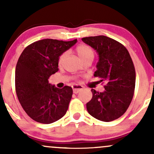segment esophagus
Returning <instances> with one entry per match:
<instances>
[{"mask_svg": "<svg viewBox=\"0 0 154 154\" xmlns=\"http://www.w3.org/2000/svg\"><path fill=\"white\" fill-rule=\"evenodd\" d=\"M72 89H73L74 93H78L79 92L82 91L83 88L82 86L79 85H74L72 86Z\"/></svg>", "mask_w": 154, "mask_h": 154, "instance_id": "1", "label": "esophagus"}]
</instances>
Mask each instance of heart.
Masks as SVG:
<instances>
[{
  "mask_svg": "<svg viewBox=\"0 0 154 154\" xmlns=\"http://www.w3.org/2000/svg\"><path fill=\"white\" fill-rule=\"evenodd\" d=\"M76 52H77L79 57L80 58L82 61H84L85 59H88V58H93V56H94V53H93V50H92L89 46H88L87 45H85V44H81V45H78V46L76 48ZM66 56V53H63V54H62L59 56V65H61V63H63Z\"/></svg>",
  "mask_w": 154,
  "mask_h": 154,
  "instance_id": "1",
  "label": "heart"
}]
</instances>
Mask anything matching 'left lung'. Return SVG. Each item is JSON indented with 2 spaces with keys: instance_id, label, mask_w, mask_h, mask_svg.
<instances>
[{
  "instance_id": "1",
  "label": "left lung",
  "mask_w": 154,
  "mask_h": 154,
  "mask_svg": "<svg viewBox=\"0 0 154 154\" xmlns=\"http://www.w3.org/2000/svg\"><path fill=\"white\" fill-rule=\"evenodd\" d=\"M96 51L98 61L95 77L106 81L103 92L92 89L93 98L86 104L92 116L111 122L125 114L131 103L135 86V70L127 48L104 35L82 38Z\"/></svg>"
}]
</instances>
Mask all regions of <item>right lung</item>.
<instances>
[{"label":"right lung","mask_w":154,"mask_h":154,"mask_svg":"<svg viewBox=\"0 0 154 154\" xmlns=\"http://www.w3.org/2000/svg\"><path fill=\"white\" fill-rule=\"evenodd\" d=\"M77 42L40 40L28 45L19 56L15 71L16 92L23 109L35 121L51 124L66 113L72 88L55 87L48 78L59 71V56Z\"/></svg>","instance_id":"obj_1"}]
</instances>
